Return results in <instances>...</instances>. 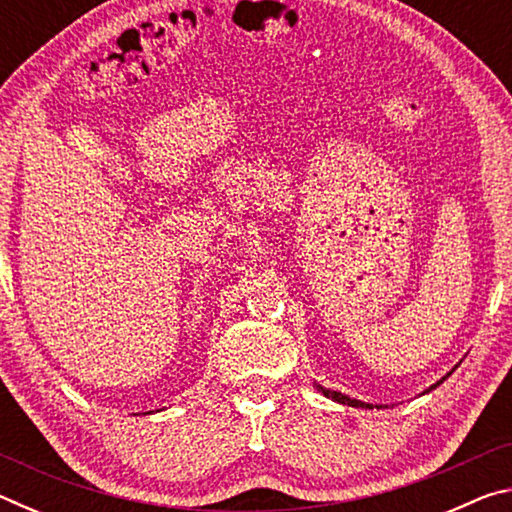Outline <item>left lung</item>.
<instances>
[{"instance_id": "left-lung-1", "label": "left lung", "mask_w": 512, "mask_h": 512, "mask_svg": "<svg viewBox=\"0 0 512 512\" xmlns=\"http://www.w3.org/2000/svg\"><path fill=\"white\" fill-rule=\"evenodd\" d=\"M438 384H443V379H440ZM438 384H436V386H438ZM320 391H323L325 397H332L334 402H341V404H348V406H357V409H359V406H366V409L370 406V404H363V402H359V400H350L348 395H341V393H336V391H327V388H320Z\"/></svg>"}]
</instances>
